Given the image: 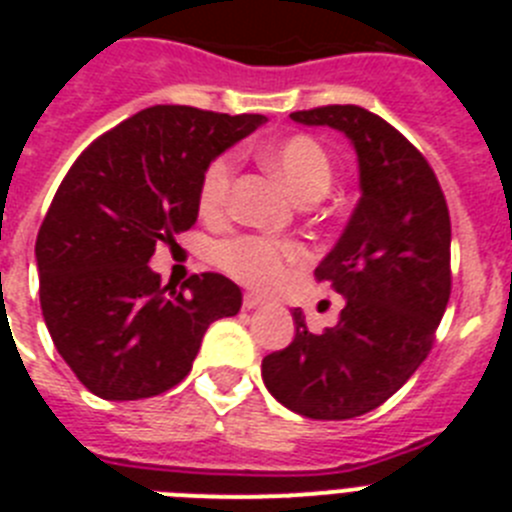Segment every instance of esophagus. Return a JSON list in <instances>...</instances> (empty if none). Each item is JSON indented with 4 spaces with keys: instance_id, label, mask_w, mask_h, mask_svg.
<instances>
[{
    "instance_id": "esophagus-1",
    "label": "esophagus",
    "mask_w": 512,
    "mask_h": 512,
    "mask_svg": "<svg viewBox=\"0 0 512 512\" xmlns=\"http://www.w3.org/2000/svg\"><path fill=\"white\" fill-rule=\"evenodd\" d=\"M261 305H266V300L259 295H253V292H248V295L243 297V307H246V310H256V307Z\"/></svg>"
}]
</instances>
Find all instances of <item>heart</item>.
I'll list each match as a JSON object with an SVG mask.
<instances>
[{"label": "heart", "mask_w": 512, "mask_h": 512, "mask_svg": "<svg viewBox=\"0 0 512 512\" xmlns=\"http://www.w3.org/2000/svg\"><path fill=\"white\" fill-rule=\"evenodd\" d=\"M261 161L284 182V187L305 202L312 197H323L333 179L330 156L318 140L310 135H292L279 143H271L261 151ZM233 187V158H215L207 166L200 184L202 215L215 217L225 210ZM302 251L292 243H274L266 238H235L220 246L217 261L235 279L251 287H277L287 269L300 261Z\"/></svg>", "instance_id": "b5f03b06"}]
</instances>
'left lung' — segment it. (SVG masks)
I'll return each mask as SVG.
<instances>
[{
	"label": "left lung",
	"mask_w": 512,
	"mask_h": 512,
	"mask_svg": "<svg viewBox=\"0 0 512 512\" xmlns=\"http://www.w3.org/2000/svg\"><path fill=\"white\" fill-rule=\"evenodd\" d=\"M289 117L351 140L361 197L315 269L346 300L338 325L312 333L295 307V341L261 361V377L292 413L348 420L390 400L431 351L451 295L449 207L423 153L374 112L328 104Z\"/></svg>",
	"instance_id": "8db88e82"
}]
</instances>
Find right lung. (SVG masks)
<instances>
[{
	"label": "right lung",
	"mask_w": 512,
	"mask_h": 512,
	"mask_svg": "<svg viewBox=\"0 0 512 512\" xmlns=\"http://www.w3.org/2000/svg\"><path fill=\"white\" fill-rule=\"evenodd\" d=\"M266 122L156 104L76 158L40 225V307L58 354L102 400H143L182 382L217 318L241 310L238 284L194 274L161 287L156 246L192 228L207 166Z\"/></svg>",
	"instance_id": "add662e5"
}]
</instances>
